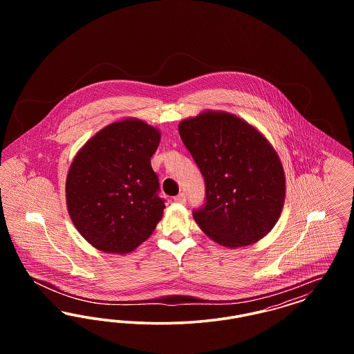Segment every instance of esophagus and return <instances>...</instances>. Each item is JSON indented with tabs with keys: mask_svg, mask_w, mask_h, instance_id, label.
I'll list each match as a JSON object with an SVG mask.
<instances>
[{
	"mask_svg": "<svg viewBox=\"0 0 354 354\" xmlns=\"http://www.w3.org/2000/svg\"><path fill=\"white\" fill-rule=\"evenodd\" d=\"M174 201L176 203H180V204H185V201H187V196H185V192H180L179 195H176V196L174 198Z\"/></svg>",
	"mask_w": 354,
	"mask_h": 354,
	"instance_id": "1",
	"label": "esophagus"
}]
</instances>
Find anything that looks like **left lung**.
<instances>
[{"mask_svg":"<svg viewBox=\"0 0 354 354\" xmlns=\"http://www.w3.org/2000/svg\"><path fill=\"white\" fill-rule=\"evenodd\" d=\"M179 134L202 172L205 201L192 215L203 232L224 247L250 245L280 218L286 176L270 142L228 113L185 119Z\"/></svg>","mask_w":354,"mask_h":354,"instance_id":"left-lung-1","label":"left lung"}]
</instances>
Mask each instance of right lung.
<instances>
[{
    "label": "right lung",
    "instance_id": "obj_1",
    "mask_svg": "<svg viewBox=\"0 0 354 354\" xmlns=\"http://www.w3.org/2000/svg\"><path fill=\"white\" fill-rule=\"evenodd\" d=\"M160 133L138 119L109 124L74 158L66 179L68 215L97 250L134 251L166 208L151 156Z\"/></svg>",
    "mask_w": 354,
    "mask_h": 354
}]
</instances>
